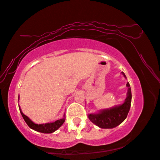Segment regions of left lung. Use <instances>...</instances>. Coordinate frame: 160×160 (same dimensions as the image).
Segmentation results:
<instances>
[{
    "label": "left lung",
    "instance_id": "obj_1",
    "mask_svg": "<svg viewBox=\"0 0 160 160\" xmlns=\"http://www.w3.org/2000/svg\"><path fill=\"white\" fill-rule=\"evenodd\" d=\"M124 77L126 75L122 72ZM128 92L127 97L122 105L115 106L114 108L100 110L97 114H89V119L101 128H112L122 122L126 118L130 110L131 104V90L129 83H127Z\"/></svg>",
    "mask_w": 160,
    "mask_h": 160
}]
</instances>
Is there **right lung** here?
I'll return each instance as SVG.
<instances>
[{
	"label": "right lung",
	"instance_id": "right-lung-1",
	"mask_svg": "<svg viewBox=\"0 0 160 160\" xmlns=\"http://www.w3.org/2000/svg\"><path fill=\"white\" fill-rule=\"evenodd\" d=\"M18 99H19V97H18ZM18 108H19L20 112L22 115L23 118H24V121L27 122V124L28 125L29 128L33 129V130L36 131L40 132V133H53L54 131L58 130V129L65 122V115H63V118L57 120L54 122H48V123H45V124H36L34 123V122H32V120L27 116V115H25L24 113L22 112V110L20 109L19 106H18Z\"/></svg>",
	"mask_w": 160,
	"mask_h": 160
}]
</instances>
